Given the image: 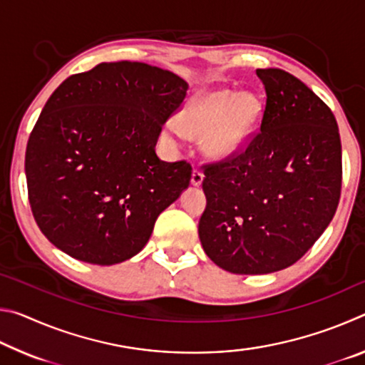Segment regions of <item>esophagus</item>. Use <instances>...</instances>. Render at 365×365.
I'll use <instances>...</instances> for the list:
<instances>
[{"instance_id":"obj_1","label":"esophagus","mask_w":365,"mask_h":365,"mask_svg":"<svg viewBox=\"0 0 365 365\" xmlns=\"http://www.w3.org/2000/svg\"><path fill=\"white\" fill-rule=\"evenodd\" d=\"M202 178H205V174H202L201 170L193 169V174H191V185H195V187H200L202 183Z\"/></svg>"}]
</instances>
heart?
<instances>
[{
    "mask_svg": "<svg viewBox=\"0 0 365 365\" xmlns=\"http://www.w3.org/2000/svg\"><path fill=\"white\" fill-rule=\"evenodd\" d=\"M261 113L257 96L220 90L196 98L185 106L177 120L190 137L205 138V150L211 156L225 158L246 143L261 119ZM175 135V128H169L168 137L174 140Z\"/></svg>",
    "mask_w": 365,
    "mask_h": 365,
    "instance_id": "obj_1",
    "label": "heart"
}]
</instances>
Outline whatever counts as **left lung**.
I'll use <instances>...</instances> for the list:
<instances>
[{
    "instance_id": "8db88e82",
    "label": "left lung",
    "mask_w": 365,
    "mask_h": 365,
    "mask_svg": "<svg viewBox=\"0 0 365 365\" xmlns=\"http://www.w3.org/2000/svg\"><path fill=\"white\" fill-rule=\"evenodd\" d=\"M265 90L261 130L202 165L207 205L197 233L232 274L294 264L329 227L341 195V141L331 109L282 69H257Z\"/></svg>"
}]
</instances>
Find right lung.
I'll return each mask as SVG.
<instances>
[{
  "mask_svg": "<svg viewBox=\"0 0 365 365\" xmlns=\"http://www.w3.org/2000/svg\"><path fill=\"white\" fill-rule=\"evenodd\" d=\"M187 90L174 72L130 61L101 63L54 90L29 137L26 175L36 225L56 248L98 265L143 250L190 185V163L154 151Z\"/></svg>",
  "mask_w": 365,
  "mask_h": 365,
  "instance_id": "right-lung-1",
  "label": "right lung"
}]
</instances>
